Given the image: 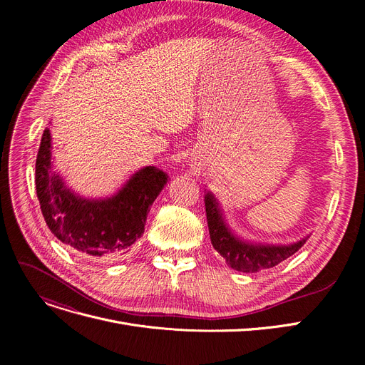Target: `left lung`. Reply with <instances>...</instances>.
I'll return each instance as SVG.
<instances>
[{"label":"left lung","instance_id":"1","mask_svg":"<svg viewBox=\"0 0 365 365\" xmlns=\"http://www.w3.org/2000/svg\"><path fill=\"white\" fill-rule=\"evenodd\" d=\"M204 202L208 232L215 250H217V253L226 259L227 266L235 271L253 274L274 267L287 257L293 256L309 238L308 235L292 244H264L244 240L227 225L220 202L213 192L207 190Z\"/></svg>","mask_w":365,"mask_h":365}]
</instances>
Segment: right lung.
<instances>
[{"mask_svg": "<svg viewBox=\"0 0 365 365\" xmlns=\"http://www.w3.org/2000/svg\"><path fill=\"white\" fill-rule=\"evenodd\" d=\"M51 134L46 128L35 164L41 212L57 240L94 259L117 260L143 231L149 208L168 182L167 173L148 165L138 170L110 197L86 198L72 190L54 168Z\"/></svg>", "mask_w": 365, "mask_h": 365, "instance_id": "obj_1", "label": "right lung"}]
</instances>
